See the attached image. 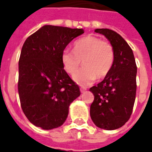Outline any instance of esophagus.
I'll use <instances>...</instances> for the list:
<instances>
[{
    "label": "esophagus",
    "mask_w": 152,
    "mask_h": 152,
    "mask_svg": "<svg viewBox=\"0 0 152 152\" xmlns=\"http://www.w3.org/2000/svg\"><path fill=\"white\" fill-rule=\"evenodd\" d=\"M86 90V89H85V88H80V91H81V93H84Z\"/></svg>",
    "instance_id": "1"
}]
</instances>
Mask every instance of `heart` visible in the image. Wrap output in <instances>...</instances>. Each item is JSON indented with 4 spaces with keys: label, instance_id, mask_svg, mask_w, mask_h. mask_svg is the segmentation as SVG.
Here are the masks:
<instances>
[{
    "label": "heart",
    "instance_id": "obj_1",
    "mask_svg": "<svg viewBox=\"0 0 152 152\" xmlns=\"http://www.w3.org/2000/svg\"><path fill=\"white\" fill-rule=\"evenodd\" d=\"M64 70L72 75L78 69L82 61L83 67L76 72L73 79L86 86L95 79H102L111 70L114 61L113 47L106 40L95 36H86L74 44V52L64 49L61 55Z\"/></svg>",
    "mask_w": 152,
    "mask_h": 152
}]
</instances>
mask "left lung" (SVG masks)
<instances>
[{
	"instance_id": "obj_1",
	"label": "left lung",
	"mask_w": 152,
	"mask_h": 152,
	"mask_svg": "<svg viewBox=\"0 0 152 152\" xmlns=\"http://www.w3.org/2000/svg\"><path fill=\"white\" fill-rule=\"evenodd\" d=\"M94 31L110 42L114 61L104 80L89 89L94 96L90 116L100 129L115 130L123 126L132 113L136 93V60L132 48L116 31L107 28H97Z\"/></svg>"
}]
</instances>
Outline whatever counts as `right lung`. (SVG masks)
I'll return each mask as SVG.
<instances>
[{
	"label": "right lung",
	"instance_id": "obj_1",
	"mask_svg": "<svg viewBox=\"0 0 152 152\" xmlns=\"http://www.w3.org/2000/svg\"><path fill=\"white\" fill-rule=\"evenodd\" d=\"M82 28L44 25L29 36L19 59L18 93L28 121L44 130L63 125L69 106L81 94L66 72L61 55Z\"/></svg>",
	"mask_w": 152,
	"mask_h": 152
}]
</instances>
